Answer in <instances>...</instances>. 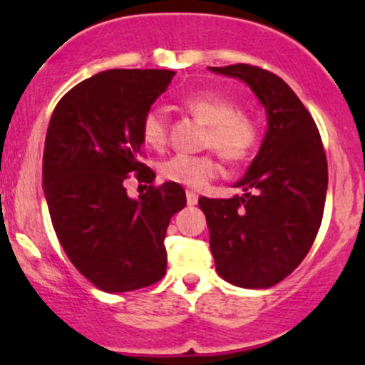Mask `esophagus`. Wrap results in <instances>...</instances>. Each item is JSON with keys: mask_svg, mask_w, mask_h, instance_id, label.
Listing matches in <instances>:
<instances>
[{"mask_svg": "<svg viewBox=\"0 0 365 365\" xmlns=\"http://www.w3.org/2000/svg\"><path fill=\"white\" fill-rule=\"evenodd\" d=\"M187 203L190 206L197 205V194L192 192V190H187Z\"/></svg>", "mask_w": 365, "mask_h": 365, "instance_id": "34e87169", "label": "esophagus"}]
</instances>
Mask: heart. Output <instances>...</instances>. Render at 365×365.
I'll return each instance as SVG.
<instances>
[{
    "label": "heart",
    "instance_id": "b5f03b06",
    "mask_svg": "<svg viewBox=\"0 0 365 365\" xmlns=\"http://www.w3.org/2000/svg\"><path fill=\"white\" fill-rule=\"evenodd\" d=\"M182 108L206 125L203 146L213 148L227 164L247 160L259 141L256 120L237 109L233 101L213 91H197L182 101ZM141 138L148 148L162 150L168 143V121L164 111L152 108L141 120ZM219 173L212 153L171 157L160 165L162 178L189 189H201Z\"/></svg>",
    "mask_w": 365,
    "mask_h": 365
}]
</instances>
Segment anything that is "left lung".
Instances as JSON below:
<instances>
[{"mask_svg": "<svg viewBox=\"0 0 365 365\" xmlns=\"http://www.w3.org/2000/svg\"><path fill=\"white\" fill-rule=\"evenodd\" d=\"M249 84L264 106L268 130L235 187L244 196L200 197L220 277L240 288H270L288 277L314 244L329 168L318 127L279 76L247 63L210 67Z\"/></svg>", "mask_w": 365, "mask_h": 365, "instance_id": "1", "label": "left lung"}]
</instances>
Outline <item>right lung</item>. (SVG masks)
I'll use <instances>...</instances> for the list:
<instances>
[{"label": "right lung", "instance_id": "add662e5", "mask_svg": "<svg viewBox=\"0 0 365 365\" xmlns=\"http://www.w3.org/2000/svg\"><path fill=\"white\" fill-rule=\"evenodd\" d=\"M173 76L106 70L65 93L51 116L42 164L51 220L73 267L102 292L141 289L165 274V231L185 190L153 185L155 173L141 162V120ZM132 172L150 183L138 200L124 189Z\"/></svg>", "mask_w": 365, "mask_h": 365}]
</instances>
